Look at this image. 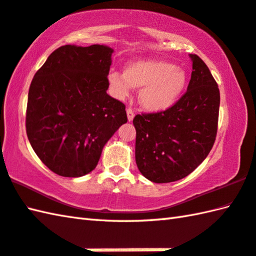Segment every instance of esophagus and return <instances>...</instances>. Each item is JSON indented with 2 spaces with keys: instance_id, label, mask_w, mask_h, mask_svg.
<instances>
[{
  "instance_id": "obj_1",
  "label": "esophagus",
  "mask_w": 256,
  "mask_h": 256,
  "mask_svg": "<svg viewBox=\"0 0 256 256\" xmlns=\"http://www.w3.org/2000/svg\"><path fill=\"white\" fill-rule=\"evenodd\" d=\"M127 117H128V120L129 122H132V119L134 117V112L132 108H127Z\"/></svg>"
}]
</instances>
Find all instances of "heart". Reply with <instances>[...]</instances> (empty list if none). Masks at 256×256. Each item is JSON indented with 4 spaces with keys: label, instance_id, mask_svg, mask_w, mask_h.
<instances>
[{
    "label": "heart",
    "instance_id": "heart-1",
    "mask_svg": "<svg viewBox=\"0 0 256 256\" xmlns=\"http://www.w3.org/2000/svg\"><path fill=\"white\" fill-rule=\"evenodd\" d=\"M108 80L114 94L124 98L132 88L142 89L139 100L152 112L172 107L180 98L187 84L185 71L164 60H138L130 62L124 70L110 72Z\"/></svg>",
    "mask_w": 256,
    "mask_h": 256
}]
</instances>
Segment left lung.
<instances>
[{"label": "left lung", "instance_id": "left-lung-1", "mask_svg": "<svg viewBox=\"0 0 256 256\" xmlns=\"http://www.w3.org/2000/svg\"><path fill=\"white\" fill-rule=\"evenodd\" d=\"M192 71L187 91L172 107L136 114V164L154 182L190 175L208 155L218 134L220 89L208 66L190 54Z\"/></svg>", "mask_w": 256, "mask_h": 256}]
</instances>
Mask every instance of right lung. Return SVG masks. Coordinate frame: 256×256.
Wrapping results in <instances>:
<instances>
[{"mask_svg": "<svg viewBox=\"0 0 256 256\" xmlns=\"http://www.w3.org/2000/svg\"><path fill=\"white\" fill-rule=\"evenodd\" d=\"M112 49L64 46L36 71L28 89L26 127L33 150L56 175L94 170L122 124L126 106L107 94Z\"/></svg>", "mask_w": 256, "mask_h": 256, "instance_id": "1", "label": "right lung"}]
</instances>
